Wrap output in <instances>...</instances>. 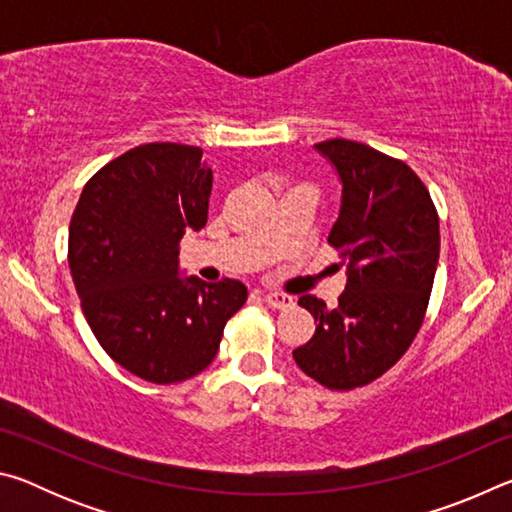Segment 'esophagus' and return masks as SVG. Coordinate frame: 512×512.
<instances>
[{"label": "esophagus", "mask_w": 512, "mask_h": 512, "mask_svg": "<svg viewBox=\"0 0 512 512\" xmlns=\"http://www.w3.org/2000/svg\"><path fill=\"white\" fill-rule=\"evenodd\" d=\"M264 300H266V305L273 307V309H289V307H293V298L287 296V293L268 291V293H264Z\"/></svg>", "instance_id": "34e87169"}]
</instances>
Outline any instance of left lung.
<instances>
[{
	"mask_svg": "<svg viewBox=\"0 0 512 512\" xmlns=\"http://www.w3.org/2000/svg\"><path fill=\"white\" fill-rule=\"evenodd\" d=\"M314 149L341 183L327 241L341 250L348 282L336 309L316 296L298 300L314 316L316 334L293 359L323 386L350 391L384 375L418 334L440 255L438 214L402 160L350 140Z\"/></svg>",
	"mask_w": 512,
	"mask_h": 512,
	"instance_id": "1",
	"label": "left lung"
}]
</instances>
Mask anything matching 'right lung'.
Wrapping results in <instances>:
<instances>
[{
    "instance_id": "1",
    "label": "right lung",
    "mask_w": 512,
    "mask_h": 512,
    "mask_svg": "<svg viewBox=\"0 0 512 512\" xmlns=\"http://www.w3.org/2000/svg\"><path fill=\"white\" fill-rule=\"evenodd\" d=\"M198 146H135L83 187L69 223V271L94 336L153 384L205 370L244 307L239 280L183 277L178 241L207 223L212 169Z\"/></svg>"
}]
</instances>
